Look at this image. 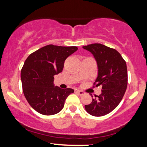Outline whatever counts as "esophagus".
<instances>
[{
    "label": "esophagus",
    "instance_id": "esophagus-1",
    "mask_svg": "<svg viewBox=\"0 0 147 147\" xmlns=\"http://www.w3.org/2000/svg\"><path fill=\"white\" fill-rule=\"evenodd\" d=\"M76 92H77V94L79 95H85V92H84V91H81V90H77L76 91Z\"/></svg>",
    "mask_w": 147,
    "mask_h": 147
}]
</instances>
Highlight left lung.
<instances>
[{
	"instance_id": "1",
	"label": "left lung",
	"mask_w": 147,
	"mask_h": 147,
	"mask_svg": "<svg viewBox=\"0 0 147 147\" xmlns=\"http://www.w3.org/2000/svg\"><path fill=\"white\" fill-rule=\"evenodd\" d=\"M83 48L94 55L98 65V77L93 86H102V94L85 105V109L92 116H104L119 105L125 93L128 84L126 61L117 50L100 43Z\"/></svg>"
}]
</instances>
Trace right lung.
I'll use <instances>...</instances> for the list:
<instances>
[{"label":"right lung","instance_id":"right-lung-1","mask_svg":"<svg viewBox=\"0 0 147 147\" xmlns=\"http://www.w3.org/2000/svg\"><path fill=\"white\" fill-rule=\"evenodd\" d=\"M77 47L48 45L34 52L25 60L21 78L25 99L36 112L52 115L63 109L71 88L54 87V76L62 72L64 61Z\"/></svg>","mask_w":147,"mask_h":147}]
</instances>
